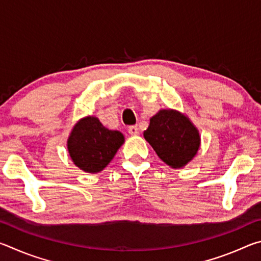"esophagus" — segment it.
Returning a JSON list of instances; mask_svg holds the SVG:
<instances>
[{
    "label": "esophagus",
    "mask_w": 261,
    "mask_h": 261,
    "mask_svg": "<svg viewBox=\"0 0 261 261\" xmlns=\"http://www.w3.org/2000/svg\"><path fill=\"white\" fill-rule=\"evenodd\" d=\"M129 134L131 135V136H137L139 134V129H138V126L137 125H132V126H129Z\"/></svg>",
    "instance_id": "1"
}]
</instances>
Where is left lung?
I'll return each mask as SVG.
<instances>
[{"label": "left lung", "instance_id": "obj_1", "mask_svg": "<svg viewBox=\"0 0 261 261\" xmlns=\"http://www.w3.org/2000/svg\"><path fill=\"white\" fill-rule=\"evenodd\" d=\"M144 137L158 156L171 168H182L192 160L200 145L199 132L187 116L163 109L149 121Z\"/></svg>", "mask_w": 261, "mask_h": 261}]
</instances>
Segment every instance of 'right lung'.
<instances>
[{
    "label": "right lung",
    "mask_w": 261,
    "mask_h": 261,
    "mask_svg": "<svg viewBox=\"0 0 261 261\" xmlns=\"http://www.w3.org/2000/svg\"><path fill=\"white\" fill-rule=\"evenodd\" d=\"M124 143L120 131L108 130L96 117L82 118L71 131L68 149L74 165L86 173H99Z\"/></svg>",
    "instance_id": "right-lung-1"
}]
</instances>
